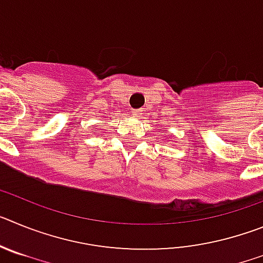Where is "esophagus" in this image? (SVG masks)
I'll return each mask as SVG.
<instances>
[{
  "label": "esophagus",
  "instance_id": "34e87169",
  "mask_svg": "<svg viewBox=\"0 0 263 263\" xmlns=\"http://www.w3.org/2000/svg\"><path fill=\"white\" fill-rule=\"evenodd\" d=\"M133 116L134 117H141L142 116V109H134Z\"/></svg>",
  "mask_w": 263,
  "mask_h": 263
}]
</instances>
